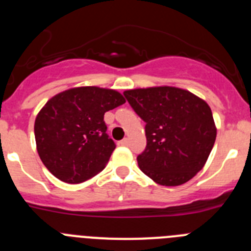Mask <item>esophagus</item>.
<instances>
[{"label":"esophagus","instance_id":"34e87169","mask_svg":"<svg viewBox=\"0 0 251 251\" xmlns=\"http://www.w3.org/2000/svg\"><path fill=\"white\" fill-rule=\"evenodd\" d=\"M128 143H129V139L128 138H123L121 142H119V145L121 146H128Z\"/></svg>","mask_w":251,"mask_h":251}]
</instances>
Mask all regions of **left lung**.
Returning a JSON list of instances; mask_svg holds the SVG:
<instances>
[{
  "label": "left lung",
  "mask_w": 251,
  "mask_h": 251,
  "mask_svg": "<svg viewBox=\"0 0 251 251\" xmlns=\"http://www.w3.org/2000/svg\"><path fill=\"white\" fill-rule=\"evenodd\" d=\"M146 123V150L137 157L145 175L162 186L187 182L202 170L216 139L208 104L185 89L154 86L123 93Z\"/></svg>",
  "instance_id": "1"
}]
</instances>
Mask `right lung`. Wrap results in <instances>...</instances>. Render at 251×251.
<instances>
[{"instance_id": "1", "label": "right lung", "mask_w": 251, "mask_h": 251, "mask_svg": "<svg viewBox=\"0 0 251 251\" xmlns=\"http://www.w3.org/2000/svg\"><path fill=\"white\" fill-rule=\"evenodd\" d=\"M124 103L121 93L98 86L73 88L48 100L34 127L45 167L66 183L84 182L99 174L115 148L104 114Z\"/></svg>"}]
</instances>
